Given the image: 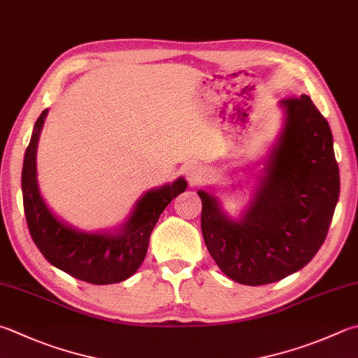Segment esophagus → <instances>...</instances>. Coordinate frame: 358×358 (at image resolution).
<instances>
[{"label": "esophagus", "instance_id": "1", "mask_svg": "<svg viewBox=\"0 0 358 358\" xmlns=\"http://www.w3.org/2000/svg\"><path fill=\"white\" fill-rule=\"evenodd\" d=\"M184 173H185V176H187L188 180L196 182L202 176V166L198 165V164H188L185 166Z\"/></svg>", "mask_w": 358, "mask_h": 358}]
</instances>
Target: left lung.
Returning <instances> with one entry per match:
<instances>
[{"instance_id": "obj_1", "label": "left lung", "mask_w": 358, "mask_h": 358, "mask_svg": "<svg viewBox=\"0 0 358 358\" xmlns=\"http://www.w3.org/2000/svg\"><path fill=\"white\" fill-rule=\"evenodd\" d=\"M279 109L280 132L241 217H229L212 192L198 190L208 252L243 285H266L304 268L324 243L340 196L327 120L307 95L280 99Z\"/></svg>"}]
</instances>
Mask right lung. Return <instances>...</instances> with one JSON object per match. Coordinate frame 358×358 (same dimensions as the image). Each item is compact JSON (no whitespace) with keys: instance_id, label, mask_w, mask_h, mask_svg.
Segmentation results:
<instances>
[{"instance_id":"obj_1","label":"right lung","mask_w":358,"mask_h":358,"mask_svg":"<svg viewBox=\"0 0 358 358\" xmlns=\"http://www.w3.org/2000/svg\"><path fill=\"white\" fill-rule=\"evenodd\" d=\"M48 109L34 124L26 148L22 192L26 221L36 246L52 266L79 280L95 285L118 284L137 271L146 257L154 226L173 198L185 192L187 180L179 178L143 193L123 224L115 231L87 232L56 217L46 204L37 180V145Z\"/></svg>"}]
</instances>
